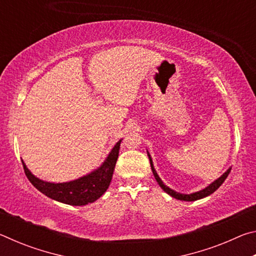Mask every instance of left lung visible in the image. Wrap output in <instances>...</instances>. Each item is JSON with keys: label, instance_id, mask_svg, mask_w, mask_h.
Masks as SVG:
<instances>
[{"label": "left lung", "instance_id": "8db88e82", "mask_svg": "<svg viewBox=\"0 0 256 256\" xmlns=\"http://www.w3.org/2000/svg\"><path fill=\"white\" fill-rule=\"evenodd\" d=\"M146 154H148V157H149V160H150V164H151V170H152L154 176V178H156V180H157V183L159 184L160 188H162L167 194H170L172 198H177V200H180V201H188V202H190V201L200 200V198H206V196H209L210 194H212V193L214 192V190H216L220 188V185H222L224 182V180L227 178V176H228L229 172H230V170H232V168L229 167L228 170L224 172L222 176L219 177V178H216V180L212 182V183L208 185L206 188H202L200 190H198V192L190 193V194H183V193L176 192V190H172L170 188H168V186L164 183V182L162 180V178H160V177H159V175L157 174V172H156V170H154L152 158H151V156L148 152V150H146Z\"/></svg>", "mask_w": 256, "mask_h": 256}]
</instances>
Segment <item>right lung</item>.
Segmentation results:
<instances>
[{
  "mask_svg": "<svg viewBox=\"0 0 256 256\" xmlns=\"http://www.w3.org/2000/svg\"><path fill=\"white\" fill-rule=\"evenodd\" d=\"M120 142H122V138L116 142L105 160L96 170L79 177V178L63 182V183H53V182L38 178L28 170L24 160L21 162H22L24 172L30 183L42 194H45L52 200L64 203V204L81 206L98 200L107 190L118 158Z\"/></svg>",
  "mask_w": 256,
  "mask_h": 256,
  "instance_id": "1",
  "label": "right lung"
}]
</instances>
